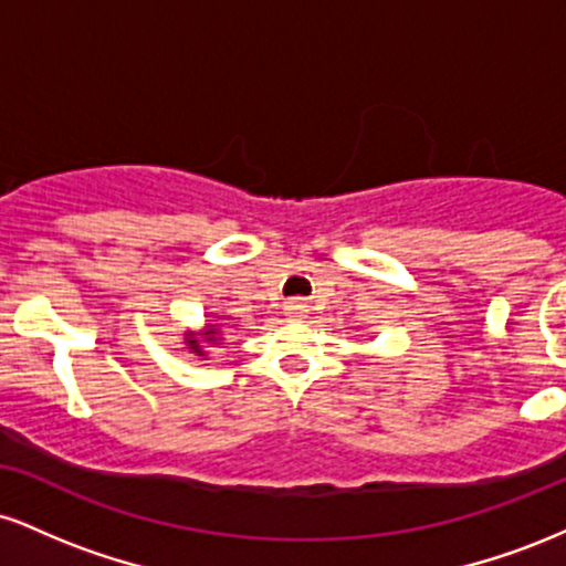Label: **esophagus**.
Wrapping results in <instances>:
<instances>
[{"label": "esophagus", "instance_id": "1", "mask_svg": "<svg viewBox=\"0 0 566 566\" xmlns=\"http://www.w3.org/2000/svg\"><path fill=\"white\" fill-rule=\"evenodd\" d=\"M287 314L290 316H303L305 314V305L303 303H290L287 305Z\"/></svg>", "mask_w": 566, "mask_h": 566}]
</instances>
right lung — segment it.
Masks as SVG:
<instances>
[{
	"label": "right lung",
	"instance_id": "right-lung-1",
	"mask_svg": "<svg viewBox=\"0 0 566 566\" xmlns=\"http://www.w3.org/2000/svg\"><path fill=\"white\" fill-rule=\"evenodd\" d=\"M216 335L218 333H212V329H210V337H207V340H212V343H216ZM188 346H191L193 350H197V354L201 356V348H199V340H193V337H188Z\"/></svg>",
	"mask_w": 566,
	"mask_h": 566
}]
</instances>
